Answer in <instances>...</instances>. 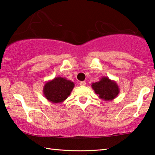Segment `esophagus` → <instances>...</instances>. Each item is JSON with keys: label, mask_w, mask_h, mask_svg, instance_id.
<instances>
[{"label": "esophagus", "mask_w": 155, "mask_h": 155, "mask_svg": "<svg viewBox=\"0 0 155 155\" xmlns=\"http://www.w3.org/2000/svg\"><path fill=\"white\" fill-rule=\"evenodd\" d=\"M80 85H81V86H85V85H86V82H85V81H81Z\"/></svg>", "instance_id": "34e87169"}]
</instances>
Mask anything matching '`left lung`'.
<instances>
[{
	"instance_id": "1",
	"label": "left lung",
	"mask_w": 155,
	"mask_h": 155,
	"mask_svg": "<svg viewBox=\"0 0 155 155\" xmlns=\"http://www.w3.org/2000/svg\"><path fill=\"white\" fill-rule=\"evenodd\" d=\"M91 86L99 98L105 101L114 100L120 93L117 83L107 77H102L99 81L92 83Z\"/></svg>"
}]
</instances>
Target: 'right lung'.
<instances>
[{
	"instance_id": "add662e5",
	"label": "right lung",
	"mask_w": 155,
	"mask_h": 155,
	"mask_svg": "<svg viewBox=\"0 0 155 155\" xmlns=\"http://www.w3.org/2000/svg\"><path fill=\"white\" fill-rule=\"evenodd\" d=\"M74 87V84L71 81L57 77L46 82L43 87V94L51 103L61 104L70 95Z\"/></svg>"
}]
</instances>
